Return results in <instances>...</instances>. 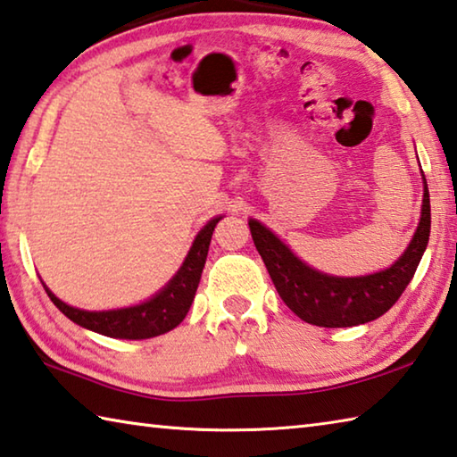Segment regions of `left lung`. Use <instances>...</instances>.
<instances>
[{"mask_svg": "<svg viewBox=\"0 0 457 457\" xmlns=\"http://www.w3.org/2000/svg\"><path fill=\"white\" fill-rule=\"evenodd\" d=\"M426 180V179H423ZM249 228L254 246L281 295L285 305L305 323L317 327H353L370 323L395 305L418 270L431 228L428 184L423 187L420 227L405 253L379 273L367 277H331L307 267L289 246L251 219Z\"/></svg>", "mask_w": 457, "mask_h": 457, "instance_id": "1", "label": "left lung"}]
</instances>
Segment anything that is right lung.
Here are the masks:
<instances>
[{"label":"right lung","instance_id":"right-lung-1","mask_svg":"<svg viewBox=\"0 0 457 457\" xmlns=\"http://www.w3.org/2000/svg\"><path fill=\"white\" fill-rule=\"evenodd\" d=\"M219 220L220 216H216V219H212L203 230H200L179 273L174 275L172 281L168 283L156 297L142 303V305L118 311H82L66 305V303L52 295V291L47 289L46 285L44 289L54 305L58 307L70 321H74L79 327H86V329L116 339L156 337V335H162L174 329V327L180 325L182 319L187 317L192 301H195L200 275H203L206 262L208 245H211L214 227Z\"/></svg>","mask_w":457,"mask_h":457}]
</instances>
